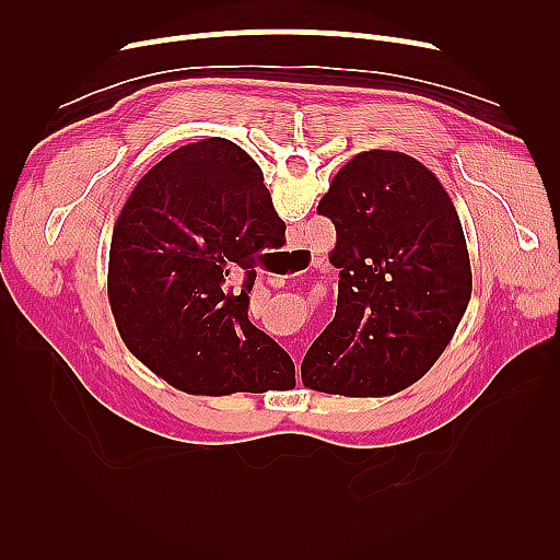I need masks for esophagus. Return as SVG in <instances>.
I'll return each instance as SVG.
<instances>
[{"label":"esophagus","mask_w":560,"mask_h":560,"mask_svg":"<svg viewBox=\"0 0 560 560\" xmlns=\"http://www.w3.org/2000/svg\"><path fill=\"white\" fill-rule=\"evenodd\" d=\"M294 362H296V364H299V362H301V358H299V354H296V358H294Z\"/></svg>","instance_id":"esophagus-1"}]
</instances>
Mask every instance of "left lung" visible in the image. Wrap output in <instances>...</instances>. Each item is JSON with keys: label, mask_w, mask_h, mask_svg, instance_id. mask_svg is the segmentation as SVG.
Masks as SVG:
<instances>
[{"label": "left lung", "mask_w": 560, "mask_h": 560, "mask_svg": "<svg viewBox=\"0 0 560 560\" xmlns=\"http://www.w3.org/2000/svg\"><path fill=\"white\" fill-rule=\"evenodd\" d=\"M317 212L336 229L338 301L301 381L327 395H395L428 374L467 311L460 217L432 171L385 149L352 156Z\"/></svg>", "instance_id": "left-lung-1"}]
</instances>
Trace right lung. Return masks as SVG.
I'll return each mask as SVG.
<instances>
[{
    "instance_id": "right-lung-1",
    "label": "right lung",
    "mask_w": 560,
    "mask_h": 560,
    "mask_svg": "<svg viewBox=\"0 0 560 560\" xmlns=\"http://www.w3.org/2000/svg\"><path fill=\"white\" fill-rule=\"evenodd\" d=\"M284 243L261 167L224 138L179 147L116 217L107 292L128 350L189 395L294 385V362L247 317L259 257ZM243 269L241 295L228 290Z\"/></svg>"
}]
</instances>
